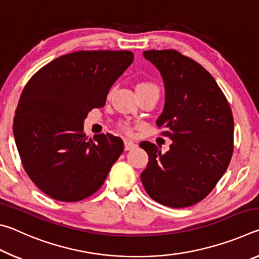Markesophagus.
<instances>
[{
	"mask_svg": "<svg viewBox=\"0 0 259 259\" xmlns=\"http://www.w3.org/2000/svg\"><path fill=\"white\" fill-rule=\"evenodd\" d=\"M137 147V144H135L134 142H131L129 139H125L124 140V150L125 151H130V150H134V148Z\"/></svg>",
	"mask_w": 259,
	"mask_h": 259,
	"instance_id": "obj_1",
	"label": "esophagus"
}]
</instances>
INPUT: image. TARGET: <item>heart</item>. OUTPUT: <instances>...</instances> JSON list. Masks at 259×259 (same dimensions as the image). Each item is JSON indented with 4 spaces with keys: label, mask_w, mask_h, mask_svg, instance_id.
Returning <instances> with one entry per match:
<instances>
[{
    "label": "heart",
    "mask_w": 259,
    "mask_h": 259,
    "mask_svg": "<svg viewBox=\"0 0 259 259\" xmlns=\"http://www.w3.org/2000/svg\"><path fill=\"white\" fill-rule=\"evenodd\" d=\"M156 88L154 84H153V83H151V82H140L139 84L137 85V89H139V88ZM121 128L123 129V130H125V131H130V126L126 124V123H122L121 124Z\"/></svg>",
    "instance_id": "b5f03b06"
}]
</instances>
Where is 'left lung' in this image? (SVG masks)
Segmentation results:
<instances>
[{
  "instance_id": "left-lung-1",
  "label": "left lung",
  "mask_w": 259,
  "mask_h": 259,
  "mask_svg": "<svg viewBox=\"0 0 259 259\" xmlns=\"http://www.w3.org/2000/svg\"><path fill=\"white\" fill-rule=\"evenodd\" d=\"M164 82V108L156 125L172 140L160 147L142 142L148 154L140 175L151 198L171 208L200 202L225 174L233 154L234 121L226 97L208 71L176 50L144 51Z\"/></svg>"
}]
</instances>
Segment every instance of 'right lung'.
<instances>
[{
    "mask_svg": "<svg viewBox=\"0 0 259 259\" xmlns=\"http://www.w3.org/2000/svg\"><path fill=\"white\" fill-rule=\"evenodd\" d=\"M134 61L131 51H76L47 64L20 96L14 135L28 177L50 198L76 202L103 185L123 152L111 134L89 139L83 122Z\"/></svg>",
    "mask_w": 259,
    "mask_h": 259,
    "instance_id": "1",
    "label": "right lung"
}]
</instances>
